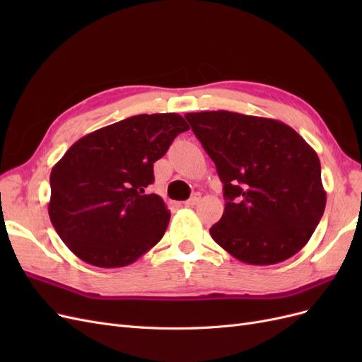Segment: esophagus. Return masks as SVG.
Here are the masks:
<instances>
[{
  "label": "esophagus",
  "instance_id": "obj_1",
  "mask_svg": "<svg viewBox=\"0 0 362 362\" xmlns=\"http://www.w3.org/2000/svg\"><path fill=\"white\" fill-rule=\"evenodd\" d=\"M199 201H201V193H194V194L192 196V198L185 201L184 204L187 205V206H192V205H196V204H198Z\"/></svg>",
  "mask_w": 362,
  "mask_h": 362
}]
</instances>
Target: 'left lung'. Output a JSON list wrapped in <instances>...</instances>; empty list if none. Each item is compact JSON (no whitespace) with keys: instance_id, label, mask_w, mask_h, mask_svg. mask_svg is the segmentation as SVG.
Listing matches in <instances>:
<instances>
[{"instance_id":"8db88e82","label":"left lung","mask_w":362,"mask_h":362,"mask_svg":"<svg viewBox=\"0 0 362 362\" xmlns=\"http://www.w3.org/2000/svg\"><path fill=\"white\" fill-rule=\"evenodd\" d=\"M185 119L223 184L225 211L210 228L214 242L254 266L298 254L326 206L315 151L275 119L226 110Z\"/></svg>"}]
</instances>
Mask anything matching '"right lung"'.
Listing matches in <instances>:
<instances>
[{"mask_svg": "<svg viewBox=\"0 0 362 362\" xmlns=\"http://www.w3.org/2000/svg\"><path fill=\"white\" fill-rule=\"evenodd\" d=\"M189 129L177 113L137 115L81 137L52 168L48 213L87 264L124 267L154 247L170 211L156 193L154 163Z\"/></svg>", "mask_w": 362, "mask_h": 362, "instance_id": "obj_1", "label": "right lung"}]
</instances>
